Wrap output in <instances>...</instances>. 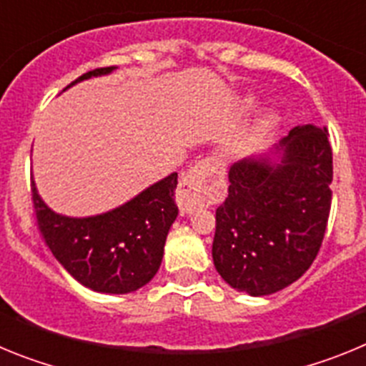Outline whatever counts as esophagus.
<instances>
[{"mask_svg":"<svg viewBox=\"0 0 366 366\" xmlns=\"http://www.w3.org/2000/svg\"><path fill=\"white\" fill-rule=\"evenodd\" d=\"M219 164L214 159H203L194 164L181 177L176 189V202L181 214H190L196 209L209 207L218 199Z\"/></svg>","mask_w":366,"mask_h":366,"instance_id":"34e87169","label":"esophagus"}]
</instances>
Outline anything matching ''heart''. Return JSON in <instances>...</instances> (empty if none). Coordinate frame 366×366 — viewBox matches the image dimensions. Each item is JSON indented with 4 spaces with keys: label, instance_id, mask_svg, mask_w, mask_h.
I'll return each instance as SVG.
<instances>
[{
    "label": "heart",
    "instance_id": "1",
    "mask_svg": "<svg viewBox=\"0 0 366 366\" xmlns=\"http://www.w3.org/2000/svg\"><path fill=\"white\" fill-rule=\"evenodd\" d=\"M247 104H249V106L253 104V100H249ZM267 121H274V115H269V117H267Z\"/></svg>",
    "mask_w": 366,
    "mask_h": 366
}]
</instances>
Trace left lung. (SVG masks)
<instances>
[{
  "label": "left lung",
  "mask_w": 366,
  "mask_h": 366,
  "mask_svg": "<svg viewBox=\"0 0 366 366\" xmlns=\"http://www.w3.org/2000/svg\"><path fill=\"white\" fill-rule=\"evenodd\" d=\"M280 163L245 159L229 170V196L216 209L212 260L238 292L269 295L300 279L328 225L334 179L328 130L297 126Z\"/></svg>",
  "instance_id": "obj_1"
}]
</instances>
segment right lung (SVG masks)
Listing matches in <instances>:
<instances>
[{
  "label": "right lung",
  "mask_w": 366,
  "mask_h": 366,
  "mask_svg": "<svg viewBox=\"0 0 366 366\" xmlns=\"http://www.w3.org/2000/svg\"><path fill=\"white\" fill-rule=\"evenodd\" d=\"M112 69L87 71L69 86ZM176 185L174 172L132 202L92 218L54 214L34 183L31 192L41 236L67 273L93 292L130 293L150 282L159 269L168 229L177 216Z\"/></svg>",
  "instance_id": "right-lung-1"
}]
</instances>
